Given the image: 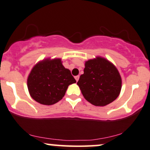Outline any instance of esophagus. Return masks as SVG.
<instances>
[{"instance_id":"34e87169","label":"esophagus","mask_w":150,"mask_h":150,"mask_svg":"<svg viewBox=\"0 0 150 150\" xmlns=\"http://www.w3.org/2000/svg\"><path fill=\"white\" fill-rule=\"evenodd\" d=\"M75 80H76V81L77 82V81H78V80H79V78H80V76H79V75H77V76L75 77Z\"/></svg>"}]
</instances>
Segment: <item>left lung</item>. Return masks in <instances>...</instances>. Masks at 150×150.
<instances>
[{
	"label": "left lung",
	"instance_id": "8db88e82",
	"mask_svg": "<svg viewBox=\"0 0 150 150\" xmlns=\"http://www.w3.org/2000/svg\"><path fill=\"white\" fill-rule=\"evenodd\" d=\"M77 84L86 100L94 106H104L118 97L121 77L112 63L98 57L86 62L84 74Z\"/></svg>",
	"mask_w": 150,
	"mask_h": 150
}]
</instances>
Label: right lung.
<instances>
[{
	"instance_id": "right-lung-1",
	"label": "right lung",
	"mask_w": 150,
	"mask_h": 150,
	"mask_svg": "<svg viewBox=\"0 0 150 150\" xmlns=\"http://www.w3.org/2000/svg\"><path fill=\"white\" fill-rule=\"evenodd\" d=\"M75 82L70 70L62 65L61 59H47L32 68L27 79V87L36 101L52 105L61 100L68 86Z\"/></svg>"
}]
</instances>
